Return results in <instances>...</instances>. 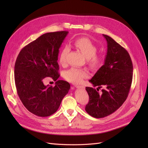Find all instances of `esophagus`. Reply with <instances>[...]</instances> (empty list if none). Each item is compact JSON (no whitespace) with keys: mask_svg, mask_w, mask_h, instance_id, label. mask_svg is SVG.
<instances>
[{"mask_svg":"<svg viewBox=\"0 0 148 148\" xmlns=\"http://www.w3.org/2000/svg\"><path fill=\"white\" fill-rule=\"evenodd\" d=\"M75 87L77 88H78V89H84V88L83 86H76Z\"/></svg>","mask_w":148,"mask_h":148,"instance_id":"obj_1","label":"esophagus"}]
</instances>
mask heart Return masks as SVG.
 <instances>
[{
  "instance_id": "b5f03b06",
  "label": "heart",
  "mask_w": 148,
  "mask_h": 148,
  "mask_svg": "<svg viewBox=\"0 0 148 148\" xmlns=\"http://www.w3.org/2000/svg\"><path fill=\"white\" fill-rule=\"evenodd\" d=\"M74 45L76 48L81 52L87 59L88 63L92 69H97L102 65V59L99 56L96 55L97 49L96 46L90 39L86 38H82L75 40ZM70 47L64 46L61 49L59 56V60L62 65L66 64L67 56L70 52ZM88 72L85 70L73 67L65 71V78L71 83L78 84L81 83L83 79L88 77Z\"/></svg>"
}]
</instances>
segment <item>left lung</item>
Returning <instances> with one entry per match:
<instances>
[{
	"label": "left lung",
	"mask_w": 148,
	"mask_h": 148,
	"mask_svg": "<svg viewBox=\"0 0 148 148\" xmlns=\"http://www.w3.org/2000/svg\"><path fill=\"white\" fill-rule=\"evenodd\" d=\"M107 54L104 64L89 80L97 90L86 87L89 95L86 112L95 118H103L112 114L127 99L133 78V64L125 49L107 35ZM104 86L101 93L99 89Z\"/></svg>",
	"instance_id": "obj_1"
}]
</instances>
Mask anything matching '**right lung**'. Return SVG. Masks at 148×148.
I'll list each match as a JSON object with an SVG mask.
<instances>
[{"mask_svg":"<svg viewBox=\"0 0 148 148\" xmlns=\"http://www.w3.org/2000/svg\"><path fill=\"white\" fill-rule=\"evenodd\" d=\"M68 31L45 33L21 49L15 64L18 95L26 109L39 117H48L59 109L70 84L58 80L55 86L44 85L43 79L60 75L57 63L59 49Z\"/></svg>","mask_w":148,"mask_h":148,"instance_id":"1","label":"right lung"}]
</instances>
